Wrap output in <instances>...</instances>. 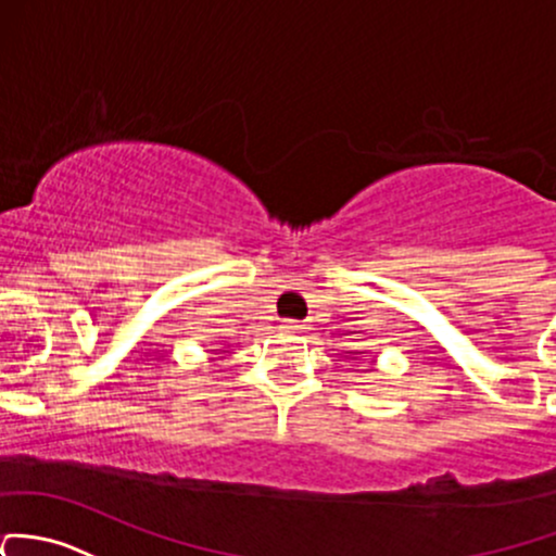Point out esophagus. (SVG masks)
Instances as JSON below:
<instances>
[{
  "mask_svg": "<svg viewBox=\"0 0 556 556\" xmlns=\"http://www.w3.org/2000/svg\"><path fill=\"white\" fill-rule=\"evenodd\" d=\"M279 330H285V332H306L308 325L295 323V319H285V323L279 325Z\"/></svg>",
  "mask_w": 556,
  "mask_h": 556,
  "instance_id": "34e87169",
  "label": "esophagus"
}]
</instances>
